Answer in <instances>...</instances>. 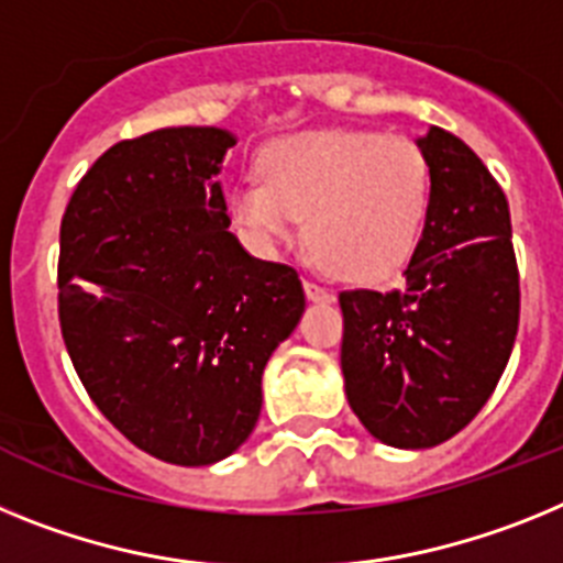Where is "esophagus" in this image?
Listing matches in <instances>:
<instances>
[{"label": "esophagus", "mask_w": 563, "mask_h": 563, "mask_svg": "<svg viewBox=\"0 0 563 563\" xmlns=\"http://www.w3.org/2000/svg\"><path fill=\"white\" fill-rule=\"evenodd\" d=\"M306 297H309L311 302H334V291H329V288L317 286V283H309L306 280Z\"/></svg>", "instance_id": "34e87169"}]
</instances>
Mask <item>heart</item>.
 Here are the masks:
<instances>
[{"mask_svg": "<svg viewBox=\"0 0 563 563\" xmlns=\"http://www.w3.org/2000/svg\"><path fill=\"white\" fill-rule=\"evenodd\" d=\"M263 180L229 189V214L261 254L297 241L309 214L317 257L351 280L397 272L428 207V164L413 141L314 130L263 146Z\"/></svg>", "mask_w": 563, "mask_h": 563, "instance_id": "b5f03b06", "label": "heart"}]
</instances>
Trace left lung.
Returning a JSON list of instances; mask_svg holds the SVG:
<instances>
[{
  "label": "left lung",
  "instance_id": "left-lung-1",
  "mask_svg": "<svg viewBox=\"0 0 563 563\" xmlns=\"http://www.w3.org/2000/svg\"><path fill=\"white\" fill-rule=\"evenodd\" d=\"M417 146L430 192L397 291H342L345 397L371 437L424 451L490 399L518 331L510 207L471 146L430 126Z\"/></svg>",
  "mask_w": 563,
  "mask_h": 563
}]
</instances>
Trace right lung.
Returning <instances> with one entry per match:
<instances>
[{
	"label": "right lung",
	"instance_id": "obj_1",
	"mask_svg": "<svg viewBox=\"0 0 563 563\" xmlns=\"http://www.w3.org/2000/svg\"><path fill=\"white\" fill-rule=\"evenodd\" d=\"M221 126L110 146L62 218L58 320L78 379L135 448L184 467L232 456L257 424L263 368L297 329L291 266L229 232Z\"/></svg>",
	"mask_w": 563,
	"mask_h": 563
}]
</instances>
